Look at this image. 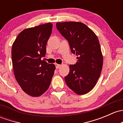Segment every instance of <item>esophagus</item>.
I'll return each mask as SVG.
<instances>
[{
  "instance_id": "obj_1",
  "label": "esophagus",
  "mask_w": 123,
  "mask_h": 123,
  "mask_svg": "<svg viewBox=\"0 0 123 123\" xmlns=\"http://www.w3.org/2000/svg\"><path fill=\"white\" fill-rule=\"evenodd\" d=\"M61 65H59V64H55V67H56V69H58V68H59L61 67Z\"/></svg>"
}]
</instances>
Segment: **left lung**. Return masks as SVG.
<instances>
[{
  "instance_id": "obj_1",
  "label": "left lung",
  "mask_w": 123,
  "mask_h": 123,
  "mask_svg": "<svg viewBox=\"0 0 123 123\" xmlns=\"http://www.w3.org/2000/svg\"><path fill=\"white\" fill-rule=\"evenodd\" d=\"M56 26L78 59L75 64L69 65L70 71L65 77L66 84L78 95L86 94L96 84L103 68V55L97 37L81 22H59Z\"/></svg>"
}]
</instances>
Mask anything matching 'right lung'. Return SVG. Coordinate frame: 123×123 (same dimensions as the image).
Segmentation results:
<instances>
[{"instance_id": "right-lung-1", "label": "right lung", "mask_w": 123, "mask_h": 123, "mask_svg": "<svg viewBox=\"0 0 123 123\" xmlns=\"http://www.w3.org/2000/svg\"><path fill=\"white\" fill-rule=\"evenodd\" d=\"M52 24L41 25L22 31L12 47L14 75L23 91L39 97L47 91L55 66L43 60L46 46L52 33Z\"/></svg>"}]
</instances>
